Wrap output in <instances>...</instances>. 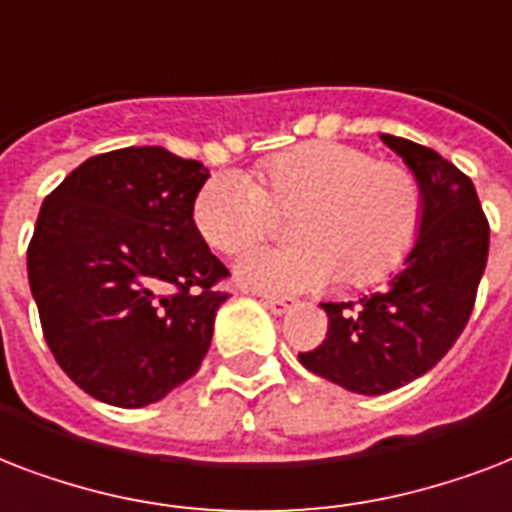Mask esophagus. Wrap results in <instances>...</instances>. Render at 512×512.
Listing matches in <instances>:
<instances>
[{
	"instance_id": "esophagus-1",
	"label": "esophagus",
	"mask_w": 512,
	"mask_h": 512,
	"mask_svg": "<svg viewBox=\"0 0 512 512\" xmlns=\"http://www.w3.org/2000/svg\"><path fill=\"white\" fill-rule=\"evenodd\" d=\"M261 304H264V307H267L272 315H285V312L291 310L296 301L283 299V296H261Z\"/></svg>"
}]
</instances>
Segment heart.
<instances>
[{
  "mask_svg": "<svg viewBox=\"0 0 512 512\" xmlns=\"http://www.w3.org/2000/svg\"><path fill=\"white\" fill-rule=\"evenodd\" d=\"M293 245H259L235 264V280L261 293L318 291L336 280L371 285L395 272L417 245L425 194L400 162L366 149L312 141L269 157L256 181L243 173L208 178L194 197V227L219 253L267 235L277 213H293Z\"/></svg>",
  "mask_w": 512,
  "mask_h": 512,
  "instance_id": "b5f03b06",
  "label": "heart"
}]
</instances>
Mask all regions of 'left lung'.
<instances>
[{"label":"left lung","instance_id":"left-lung-1","mask_svg":"<svg viewBox=\"0 0 512 512\" xmlns=\"http://www.w3.org/2000/svg\"><path fill=\"white\" fill-rule=\"evenodd\" d=\"M422 184L417 245L382 293L358 304H320L328 334L301 366L358 395H384L427 374L467 326L489 256V221L473 181L441 154L408 138L379 136Z\"/></svg>","mask_w":512,"mask_h":512}]
</instances>
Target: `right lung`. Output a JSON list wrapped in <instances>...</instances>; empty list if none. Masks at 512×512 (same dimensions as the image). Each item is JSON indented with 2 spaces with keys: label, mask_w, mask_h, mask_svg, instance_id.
Returning <instances> with one entry per match:
<instances>
[{
  "label": "right lung",
  "mask_w": 512,
  "mask_h": 512,
  "mask_svg": "<svg viewBox=\"0 0 512 512\" xmlns=\"http://www.w3.org/2000/svg\"><path fill=\"white\" fill-rule=\"evenodd\" d=\"M208 168L162 146L90 157L47 194L29 285L47 347L77 387L141 408L197 374L229 293L194 227Z\"/></svg>",
  "instance_id": "add662e5"
}]
</instances>
